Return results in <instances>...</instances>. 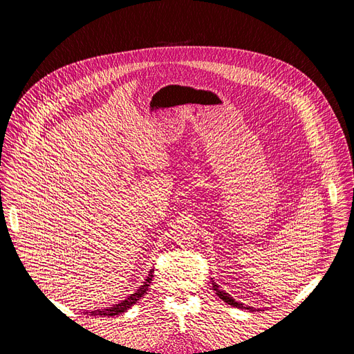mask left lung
<instances>
[{
  "label": "left lung",
  "mask_w": 354,
  "mask_h": 354,
  "mask_svg": "<svg viewBox=\"0 0 354 354\" xmlns=\"http://www.w3.org/2000/svg\"><path fill=\"white\" fill-rule=\"evenodd\" d=\"M212 288H214V290H215V293L218 295L224 302H227L228 305H231V306H234V308H239V309H247V310H254V308L252 306H247V305H243V304H241V302H236L235 299H232L228 293H225L224 290H221L220 289V286L218 285H215V283H212Z\"/></svg>",
  "instance_id": "left-lung-1"
}]
</instances>
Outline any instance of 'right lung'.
<instances>
[{"mask_svg": "<svg viewBox=\"0 0 354 354\" xmlns=\"http://www.w3.org/2000/svg\"><path fill=\"white\" fill-rule=\"evenodd\" d=\"M153 274H154V269H151L150 272H149V277H147V279L143 282V285L136 290L133 295H130L127 299H124L123 302H120V304H118V305H115V306H112V308H109V309H99V310H92V312H86V313H91V316H115V315H119V313H123V312H126L129 308H131V305H134L136 302L139 301L140 297H143L145 296V293L149 290V286H150V283H151V278H153Z\"/></svg>", "mask_w": 354, "mask_h": 354, "instance_id": "right-lung-1", "label": "right lung"}]
</instances>
